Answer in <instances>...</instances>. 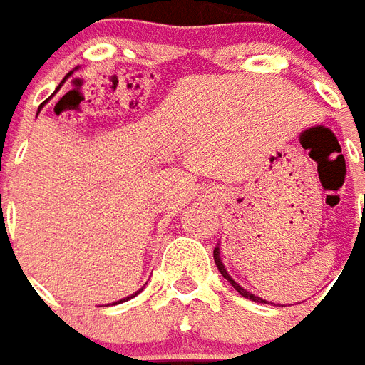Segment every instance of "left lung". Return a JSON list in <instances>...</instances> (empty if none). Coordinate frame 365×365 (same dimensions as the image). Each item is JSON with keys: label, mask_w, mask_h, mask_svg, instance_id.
I'll return each mask as SVG.
<instances>
[{"label": "left lung", "mask_w": 365, "mask_h": 365, "mask_svg": "<svg viewBox=\"0 0 365 365\" xmlns=\"http://www.w3.org/2000/svg\"><path fill=\"white\" fill-rule=\"evenodd\" d=\"M213 259H215V264H217V269H219V272H221V277H223V279H225L227 282H229V284H231V287H233V289H235L237 292L241 294V297L249 298V300H255V302H264V304H267V300H262L261 297H255L253 292H249V290L243 289V287H241L239 282H235V279H231V274L227 272L225 264L221 262V251H219V245L215 247V249H213ZM271 304H272V302H271Z\"/></svg>", "instance_id": "8db88e82"}]
</instances>
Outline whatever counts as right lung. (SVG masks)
Returning a JSON list of instances; mask_svg holds the SVG:
<instances>
[{"label": "right lung", "instance_id": "right-lung-1", "mask_svg": "<svg viewBox=\"0 0 365 365\" xmlns=\"http://www.w3.org/2000/svg\"><path fill=\"white\" fill-rule=\"evenodd\" d=\"M138 292H142V289L136 290V292H134V294H130V297L122 298V300H118V302H112V304H120V302H126V300H130V298H132V297H136V294H138Z\"/></svg>", "mask_w": 365, "mask_h": 365}]
</instances>
